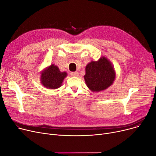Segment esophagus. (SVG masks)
<instances>
[{
  "label": "esophagus",
  "mask_w": 156,
  "mask_h": 156,
  "mask_svg": "<svg viewBox=\"0 0 156 156\" xmlns=\"http://www.w3.org/2000/svg\"><path fill=\"white\" fill-rule=\"evenodd\" d=\"M70 76L73 77H77L79 76V73L77 72H70Z\"/></svg>",
  "instance_id": "1"
}]
</instances>
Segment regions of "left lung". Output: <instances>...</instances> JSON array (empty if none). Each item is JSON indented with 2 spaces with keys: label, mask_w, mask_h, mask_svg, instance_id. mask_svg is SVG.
<instances>
[{
  "label": "left lung",
  "mask_w": 156,
  "mask_h": 156,
  "mask_svg": "<svg viewBox=\"0 0 156 156\" xmlns=\"http://www.w3.org/2000/svg\"><path fill=\"white\" fill-rule=\"evenodd\" d=\"M114 69L106 58L92 61L86 67L84 79L87 86L93 91L99 92L110 86L115 80Z\"/></svg>",
  "instance_id": "1"
}]
</instances>
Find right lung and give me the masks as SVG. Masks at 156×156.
I'll list each match as a JSON object with an SVG mask.
<instances>
[{
  "instance_id": "obj_1",
  "label": "right lung",
  "mask_w": 156,
  "mask_h": 156,
  "mask_svg": "<svg viewBox=\"0 0 156 156\" xmlns=\"http://www.w3.org/2000/svg\"><path fill=\"white\" fill-rule=\"evenodd\" d=\"M67 74L66 72H60L57 66L52 64L42 72L41 75V83L47 88H58L62 86V82L64 78L66 77Z\"/></svg>"
}]
</instances>
